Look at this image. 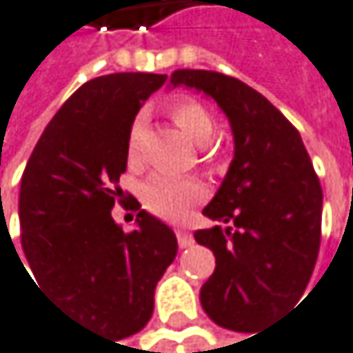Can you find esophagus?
Instances as JSON below:
<instances>
[{
	"mask_svg": "<svg viewBox=\"0 0 353 353\" xmlns=\"http://www.w3.org/2000/svg\"><path fill=\"white\" fill-rule=\"evenodd\" d=\"M174 232H176V239H179V247H181V249H185V247H190V245L194 243L192 234H190V232H187V230H185V228H176V230H174Z\"/></svg>",
	"mask_w": 353,
	"mask_h": 353,
	"instance_id": "obj_1",
	"label": "esophagus"
}]
</instances>
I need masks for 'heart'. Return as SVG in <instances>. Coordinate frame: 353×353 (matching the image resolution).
Instances as JSON below:
<instances>
[{"mask_svg":"<svg viewBox=\"0 0 353 353\" xmlns=\"http://www.w3.org/2000/svg\"><path fill=\"white\" fill-rule=\"evenodd\" d=\"M170 117L179 125V130L196 145H206L213 136L215 123L213 117L198 100L192 97H181L170 104ZM140 136H142V121L136 119L130 125L125 138V155L132 163L138 161L140 151ZM204 185L194 179L170 176V174H153L140 187L142 204L147 211L163 217V219H179L187 213V208L204 198Z\"/></svg>","mask_w":353,"mask_h":353,"instance_id":"heart-1","label":"heart"}]
</instances>
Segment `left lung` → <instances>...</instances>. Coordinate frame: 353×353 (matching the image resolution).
<instances>
[{
  "instance_id": "8db88e82",
  "label": "left lung",
  "mask_w": 353,
  "mask_h": 353,
  "mask_svg": "<svg viewBox=\"0 0 353 353\" xmlns=\"http://www.w3.org/2000/svg\"><path fill=\"white\" fill-rule=\"evenodd\" d=\"M170 83L211 95L232 125L234 159L204 208L219 225L194 234L217 262L200 303L217 326L256 332L307 290L322 239V185L299 130L262 93L211 70H176Z\"/></svg>"
}]
</instances>
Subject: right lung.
Segmentation results:
<instances>
[{
  "mask_svg": "<svg viewBox=\"0 0 353 353\" xmlns=\"http://www.w3.org/2000/svg\"><path fill=\"white\" fill-rule=\"evenodd\" d=\"M166 79L119 72L85 83L46 125L21 179V245L34 283L83 326L119 341L147 326L155 285L179 249L147 211L132 232L110 215L123 196L130 125Z\"/></svg>",
  "mask_w": 353,
  "mask_h": 353,
  "instance_id": "1",
  "label": "right lung"
}]
</instances>
